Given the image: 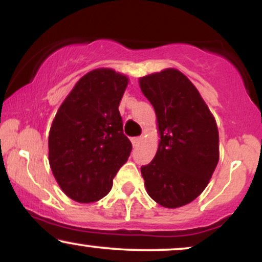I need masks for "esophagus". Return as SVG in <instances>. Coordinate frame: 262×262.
<instances>
[{
	"mask_svg": "<svg viewBox=\"0 0 262 262\" xmlns=\"http://www.w3.org/2000/svg\"><path fill=\"white\" fill-rule=\"evenodd\" d=\"M140 143H141V137H137L132 139V144H133V146H138Z\"/></svg>",
	"mask_w": 262,
	"mask_h": 262,
	"instance_id": "esophagus-1",
	"label": "esophagus"
}]
</instances>
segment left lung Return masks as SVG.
Segmentation results:
<instances>
[{"mask_svg": "<svg viewBox=\"0 0 262 262\" xmlns=\"http://www.w3.org/2000/svg\"><path fill=\"white\" fill-rule=\"evenodd\" d=\"M139 86L154 107L160 135L141 176L156 203L179 208L202 193L217 167V123L196 86L176 69L140 77Z\"/></svg>", "mask_w": 262, "mask_h": 262, "instance_id": "8db88e82", "label": "left lung"}]
</instances>
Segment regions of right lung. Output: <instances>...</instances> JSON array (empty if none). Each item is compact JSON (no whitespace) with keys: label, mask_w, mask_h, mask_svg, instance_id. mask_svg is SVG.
Here are the masks:
<instances>
[{"label":"right lung","mask_w":262,"mask_h":262,"mask_svg":"<svg viewBox=\"0 0 262 262\" xmlns=\"http://www.w3.org/2000/svg\"><path fill=\"white\" fill-rule=\"evenodd\" d=\"M128 82L112 69H95L77 81L55 114L48 140L50 169L76 202L106 196L130 155L118 110Z\"/></svg>","instance_id":"right-lung-1"}]
</instances>
